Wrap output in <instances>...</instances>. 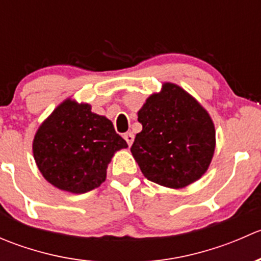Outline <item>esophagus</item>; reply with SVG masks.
<instances>
[{
    "mask_svg": "<svg viewBox=\"0 0 261 261\" xmlns=\"http://www.w3.org/2000/svg\"><path fill=\"white\" fill-rule=\"evenodd\" d=\"M134 138H135V136H134V134H133V133H126L125 135H123V139H125L126 143L128 144V146L133 145V143H134Z\"/></svg>",
    "mask_w": 261,
    "mask_h": 261,
    "instance_id": "esophagus-1",
    "label": "esophagus"
}]
</instances>
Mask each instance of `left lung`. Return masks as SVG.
<instances>
[{
	"label": "left lung",
	"instance_id": "1",
	"mask_svg": "<svg viewBox=\"0 0 261 261\" xmlns=\"http://www.w3.org/2000/svg\"><path fill=\"white\" fill-rule=\"evenodd\" d=\"M138 120L143 130L131 152L145 178L179 189L207 172L216 146L215 125L188 92L167 82L146 99Z\"/></svg>",
	"mask_w": 261,
	"mask_h": 261
}]
</instances>
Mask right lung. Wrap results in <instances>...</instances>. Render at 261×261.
Segmentation results:
<instances>
[{"instance_id":"1","label":"right lung","mask_w":261,"mask_h":261,"mask_svg":"<svg viewBox=\"0 0 261 261\" xmlns=\"http://www.w3.org/2000/svg\"><path fill=\"white\" fill-rule=\"evenodd\" d=\"M126 147L109 118L93 114L91 105L70 98L39 126L33 141L34 159L43 177L75 194L101 186L115 152Z\"/></svg>"}]
</instances>
